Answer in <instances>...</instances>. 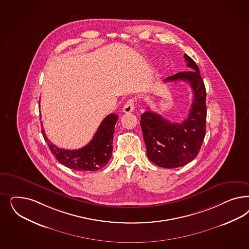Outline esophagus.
Segmentation results:
<instances>
[{
  "label": "esophagus",
  "mask_w": 249,
  "mask_h": 249,
  "mask_svg": "<svg viewBox=\"0 0 249 249\" xmlns=\"http://www.w3.org/2000/svg\"><path fill=\"white\" fill-rule=\"evenodd\" d=\"M135 110V100L133 99H130L126 104L124 105L123 107V112H125V113H129V112H132Z\"/></svg>",
  "instance_id": "34e87169"
}]
</instances>
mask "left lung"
<instances>
[{
	"instance_id": "1",
	"label": "left lung",
	"mask_w": 249,
	"mask_h": 249,
	"mask_svg": "<svg viewBox=\"0 0 249 249\" xmlns=\"http://www.w3.org/2000/svg\"><path fill=\"white\" fill-rule=\"evenodd\" d=\"M184 57L191 71L177 73L164 82L182 80L191 85L193 102L188 117L182 123H171L148 108L140 120L149 160L167 169L193 161L201 149L206 131L205 86L194 60L186 54Z\"/></svg>"
}]
</instances>
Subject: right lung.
<instances>
[{
	"label": "right lung",
	"instance_id": "obj_1",
	"mask_svg": "<svg viewBox=\"0 0 249 249\" xmlns=\"http://www.w3.org/2000/svg\"><path fill=\"white\" fill-rule=\"evenodd\" d=\"M117 119L118 116L114 113L106 116L91 141L77 150L58 148L50 143L44 129H42V134L50 151L62 165L77 171H97L105 167L112 157V139Z\"/></svg>",
	"mask_w": 249,
	"mask_h": 249
}]
</instances>
